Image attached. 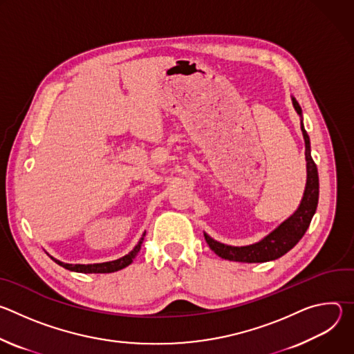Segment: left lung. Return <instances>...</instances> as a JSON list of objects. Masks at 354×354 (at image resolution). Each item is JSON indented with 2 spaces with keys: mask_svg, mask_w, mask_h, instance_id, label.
Segmentation results:
<instances>
[{
  "mask_svg": "<svg viewBox=\"0 0 354 354\" xmlns=\"http://www.w3.org/2000/svg\"><path fill=\"white\" fill-rule=\"evenodd\" d=\"M292 106L301 118V131L306 141V160H307V185L304 190V196L301 198L298 209L283 221L276 230H273L269 235L261 239L257 243L246 245V246H231L214 241L205 232L206 242L210 249L214 250V254L225 261L243 262V263H262L279 259L290 249H292L297 242L304 236L308 230L311 220L317 212L318 197H319V178L317 165L311 157V145L310 137L306 131L304 124H302V111L295 97H291Z\"/></svg>",
  "mask_w": 354,
  "mask_h": 354,
  "instance_id": "left-lung-1",
  "label": "left lung"
}]
</instances>
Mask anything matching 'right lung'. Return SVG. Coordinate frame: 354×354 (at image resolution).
I'll use <instances>...</instances> for the list:
<instances>
[{"label": "right lung", "mask_w": 354, "mask_h": 354, "mask_svg": "<svg viewBox=\"0 0 354 354\" xmlns=\"http://www.w3.org/2000/svg\"><path fill=\"white\" fill-rule=\"evenodd\" d=\"M144 236H145V232L142 234L138 243L134 246V249L131 252H129V254L124 255L123 258L112 261V262L93 263V265H70V263H63V262H60V261H57L52 257H50V258H52L57 265H60L64 269H68L71 272H78V273H112V272H118L120 269H124L126 266H129L133 262V259L137 257V254L141 249V243L144 241Z\"/></svg>", "instance_id": "add662e5"}]
</instances>
